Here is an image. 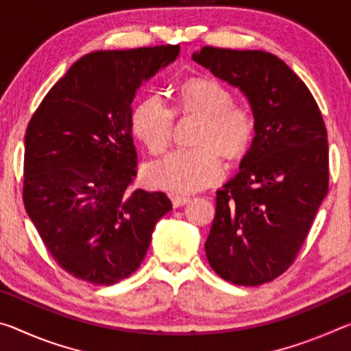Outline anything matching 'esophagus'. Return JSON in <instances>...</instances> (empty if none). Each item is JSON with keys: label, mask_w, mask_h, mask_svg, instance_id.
<instances>
[{"label": "esophagus", "mask_w": 351, "mask_h": 351, "mask_svg": "<svg viewBox=\"0 0 351 351\" xmlns=\"http://www.w3.org/2000/svg\"><path fill=\"white\" fill-rule=\"evenodd\" d=\"M170 199H171V204H173V207H181L184 204H187L190 201L189 197H181V195H171Z\"/></svg>", "instance_id": "obj_1"}]
</instances>
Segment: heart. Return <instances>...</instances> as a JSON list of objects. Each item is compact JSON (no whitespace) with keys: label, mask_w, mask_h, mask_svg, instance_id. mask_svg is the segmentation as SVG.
Returning a JSON list of instances; mask_svg holds the SVG:
<instances>
[{"label":"heart","mask_w":351,"mask_h":351,"mask_svg":"<svg viewBox=\"0 0 351 351\" xmlns=\"http://www.w3.org/2000/svg\"><path fill=\"white\" fill-rule=\"evenodd\" d=\"M175 112L197 117L195 148H181L147 164L142 171L148 186L175 193H192L223 176L218 151L237 158L254 138L255 119L246 105L234 104L228 88L212 79H190L178 90ZM175 112L159 94L142 97L132 112L133 133L153 153L169 147L175 130Z\"/></svg>","instance_id":"obj_1"}]
</instances>
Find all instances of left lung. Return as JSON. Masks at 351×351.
<instances>
[{"mask_svg": "<svg viewBox=\"0 0 351 351\" xmlns=\"http://www.w3.org/2000/svg\"><path fill=\"white\" fill-rule=\"evenodd\" d=\"M192 60L239 88L255 119L239 173L217 190L204 249L219 277L257 287L289 268L328 192L324 119L305 83L274 54L204 46Z\"/></svg>", "mask_w": 351, "mask_h": 351, "instance_id": "8db88e82", "label": "left lung"}]
</instances>
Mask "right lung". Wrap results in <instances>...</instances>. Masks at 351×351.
Masks as SVG:
<instances>
[{"instance_id": "right-lung-1", "label": "right lung", "mask_w": 351, "mask_h": 351, "mask_svg": "<svg viewBox=\"0 0 351 351\" xmlns=\"http://www.w3.org/2000/svg\"><path fill=\"white\" fill-rule=\"evenodd\" d=\"M180 56V45L97 51L58 80L25 136L26 212L71 276L112 285L139 268L156 223L171 210L162 192L132 190V104L142 83Z\"/></svg>"}]
</instances>
